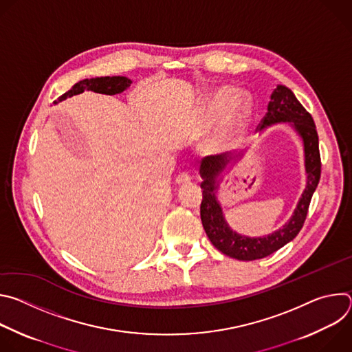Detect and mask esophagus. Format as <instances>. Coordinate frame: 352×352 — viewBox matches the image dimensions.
Returning <instances> with one entry per match:
<instances>
[{
	"label": "esophagus",
	"instance_id": "obj_1",
	"mask_svg": "<svg viewBox=\"0 0 352 352\" xmlns=\"http://www.w3.org/2000/svg\"><path fill=\"white\" fill-rule=\"evenodd\" d=\"M175 182H177L178 185H186V184L190 182V175L186 174V173H181L179 175H177Z\"/></svg>",
	"mask_w": 352,
	"mask_h": 352
}]
</instances>
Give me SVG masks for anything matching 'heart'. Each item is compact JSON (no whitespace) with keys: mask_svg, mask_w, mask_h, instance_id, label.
Listing matches in <instances>:
<instances>
[{"mask_svg":"<svg viewBox=\"0 0 352 352\" xmlns=\"http://www.w3.org/2000/svg\"><path fill=\"white\" fill-rule=\"evenodd\" d=\"M254 111V98L248 91H236L230 85L213 89L205 98L204 121L217 128L205 142V148L219 153L231 148L246 128Z\"/></svg>","mask_w":352,"mask_h":352,"instance_id":"b5f03b06","label":"heart"}]
</instances>
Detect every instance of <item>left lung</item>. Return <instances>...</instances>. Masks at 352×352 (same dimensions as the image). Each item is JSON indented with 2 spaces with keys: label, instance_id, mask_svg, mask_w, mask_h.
<instances>
[{
  "label": "left lung",
  "instance_id": "8db88e82",
  "mask_svg": "<svg viewBox=\"0 0 352 352\" xmlns=\"http://www.w3.org/2000/svg\"><path fill=\"white\" fill-rule=\"evenodd\" d=\"M287 122L300 138L304 144V160L307 186L300 195L289 220L278 230L263 236H246L234 231L224 216L219 202L217 190L226 173L243 157L245 150L234 157L210 156L200 163L199 174L202 177L200 188L204 189L200 204V219L212 243L224 255L238 261H256L272 255L285 243L292 241L304 226L311 199L320 179L319 138L312 116L298 102L295 94L284 85H277L270 96L267 113L259 124V131Z\"/></svg>",
  "mask_w": 352,
  "mask_h": 352
}]
</instances>
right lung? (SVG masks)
Returning <instances> with one entry per match:
<instances>
[{"label":"right lung","mask_w":352,"mask_h":352,"mask_svg":"<svg viewBox=\"0 0 352 352\" xmlns=\"http://www.w3.org/2000/svg\"><path fill=\"white\" fill-rule=\"evenodd\" d=\"M132 80L126 76H102V78H90L83 79L78 83H75L67 93H64L58 102H63L67 97H72L75 94H80L85 90H91L94 93L102 94H120L124 90H126L131 86ZM57 104V102H54Z\"/></svg>","instance_id":"right-lung-1"}]
</instances>
